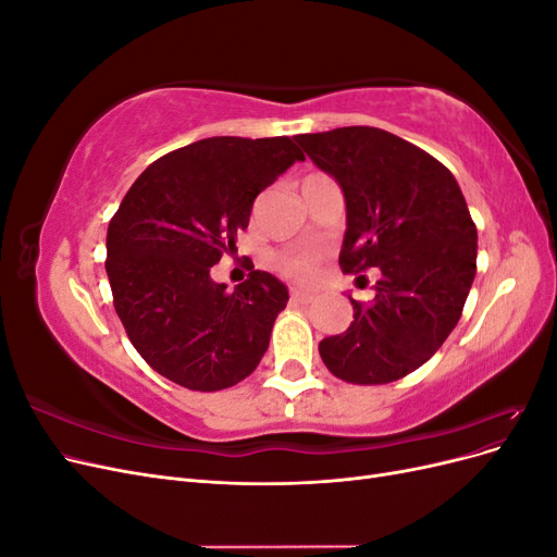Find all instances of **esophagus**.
<instances>
[{
  "label": "esophagus",
  "mask_w": 557,
  "mask_h": 557,
  "mask_svg": "<svg viewBox=\"0 0 557 557\" xmlns=\"http://www.w3.org/2000/svg\"><path fill=\"white\" fill-rule=\"evenodd\" d=\"M290 301H293V305H301V307H305V305H311L313 295H311V293H301V290H293V293H290Z\"/></svg>",
  "instance_id": "34e87169"
}]
</instances>
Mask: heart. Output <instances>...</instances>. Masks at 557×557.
Listing matches in <instances>:
<instances>
[{"label": "heart", "mask_w": 557, "mask_h": 557, "mask_svg": "<svg viewBox=\"0 0 557 557\" xmlns=\"http://www.w3.org/2000/svg\"><path fill=\"white\" fill-rule=\"evenodd\" d=\"M274 264L278 272L297 283H307L315 274V256L311 252H288V256H276Z\"/></svg>", "instance_id": "b5f03b06"}]
</instances>
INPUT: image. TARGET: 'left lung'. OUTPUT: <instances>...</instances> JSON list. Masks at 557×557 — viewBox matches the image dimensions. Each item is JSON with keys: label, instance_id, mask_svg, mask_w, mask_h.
Returning a JSON list of instances; mask_svg holds the SVG:
<instances>
[{"label": "left lung", "instance_id": "8db88e82", "mask_svg": "<svg viewBox=\"0 0 557 557\" xmlns=\"http://www.w3.org/2000/svg\"><path fill=\"white\" fill-rule=\"evenodd\" d=\"M297 144L344 190V272L381 269L374 299H350V327L320 342V358L346 383L404 379L448 339L476 276V225L460 185L379 127L299 134Z\"/></svg>", "mask_w": 557, "mask_h": 557}]
</instances>
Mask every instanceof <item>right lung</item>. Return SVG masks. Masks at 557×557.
I'll list each match as a JSON object with an SVG mask.
<instances>
[{"instance_id": "add662e5", "label": "right lung", "mask_w": 557, "mask_h": 557, "mask_svg": "<svg viewBox=\"0 0 557 557\" xmlns=\"http://www.w3.org/2000/svg\"><path fill=\"white\" fill-rule=\"evenodd\" d=\"M297 160L290 137H211L156 160L127 190L107 274L132 346L164 379L215 393L256 372L288 288L250 264L227 290L211 267L237 252L252 201Z\"/></svg>"}]
</instances>
